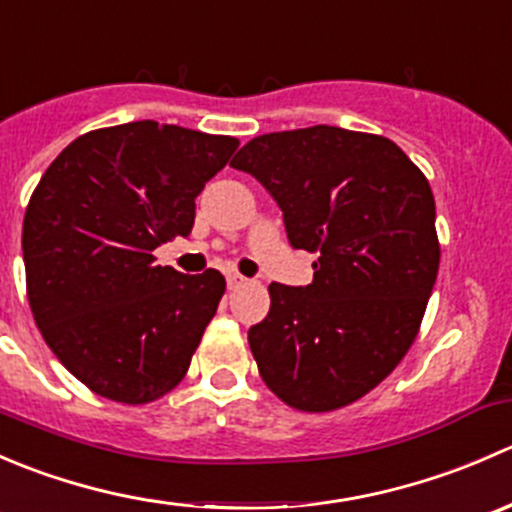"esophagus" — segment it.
Returning a JSON list of instances; mask_svg holds the SVG:
<instances>
[{"instance_id":"1","label":"esophagus","mask_w":512,"mask_h":512,"mask_svg":"<svg viewBox=\"0 0 512 512\" xmlns=\"http://www.w3.org/2000/svg\"><path fill=\"white\" fill-rule=\"evenodd\" d=\"M245 285H247V280L242 275H237V272H230V275H227V289H240Z\"/></svg>"}]
</instances>
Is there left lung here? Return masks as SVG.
<instances>
[{
  "label": "left lung",
  "instance_id": "obj_1",
  "mask_svg": "<svg viewBox=\"0 0 512 512\" xmlns=\"http://www.w3.org/2000/svg\"><path fill=\"white\" fill-rule=\"evenodd\" d=\"M230 165L275 198L289 245L319 255L312 285L272 282L247 332L262 381L292 409H342L421 327L441 262L431 185L394 141L337 126L265 133Z\"/></svg>",
  "mask_w": 512,
  "mask_h": 512
}]
</instances>
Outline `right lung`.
<instances>
[{"mask_svg": "<svg viewBox=\"0 0 512 512\" xmlns=\"http://www.w3.org/2000/svg\"><path fill=\"white\" fill-rule=\"evenodd\" d=\"M240 141L156 121L76 138L41 175L22 227L27 297L41 337L91 391L148 404L180 384L225 277L156 265L188 237L195 198Z\"/></svg>", "mask_w": 512, "mask_h": 512, "instance_id": "add662e5", "label": "right lung"}]
</instances>
